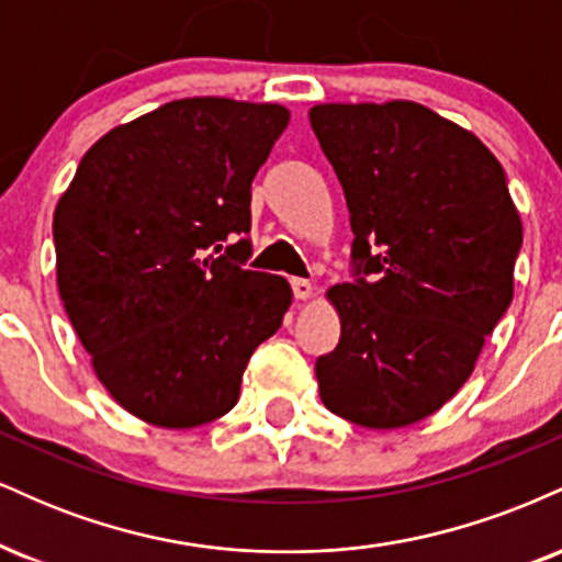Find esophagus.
<instances>
[{
    "label": "esophagus",
    "mask_w": 562,
    "mask_h": 562,
    "mask_svg": "<svg viewBox=\"0 0 562 562\" xmlns=\"http://www.w3.org/2000/svg\"><path fill=\"white\" fill-rule=\"evenodd\" d=\"M290 285H293V293H295V299H299V301L314 299V293H317V288H314L308 280H301V277L290 280Z\"/></svg>",
    "instance_id": "esophagus-1"
}]
</instances>
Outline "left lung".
<instances>
[{
  "instance_id": "obj_1",
  "label": "left lung",
  "mask_w": 562,
  "mask_h": 562,
  "mask_svg": "<svg viewBox=\"0 0 562 562\" xmlns=\"http://www.w3.org/2000/svg\"><path fill=\"white\" fill-rule=\"evenodd\" d=\"M344 184L357 282L327 290L340 344L319 396L362 428L420 423L473 375L513 301L524 224L483 142L412 100L308 111Z\"/></svg>"
}]
</instances>
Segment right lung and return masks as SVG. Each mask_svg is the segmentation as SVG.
<instances>
[{"instance_id": "add662e5", "label": "right lung", "mask_w": 562, "mask_h": 562, "mask_svg": "<svg viewBox=\"0 0 562 562\" xmlns=\"http://www.w3.org/2000/svg\"><path fill=\"white\" fill-rule=\"evenodd\" d=\"M288 121L277 102H166L97 139L57 200V290L128 415L177 430L227 415L280 330L288 280L224 243L250 229V182Z\"/></svg>"}]
</instances>
